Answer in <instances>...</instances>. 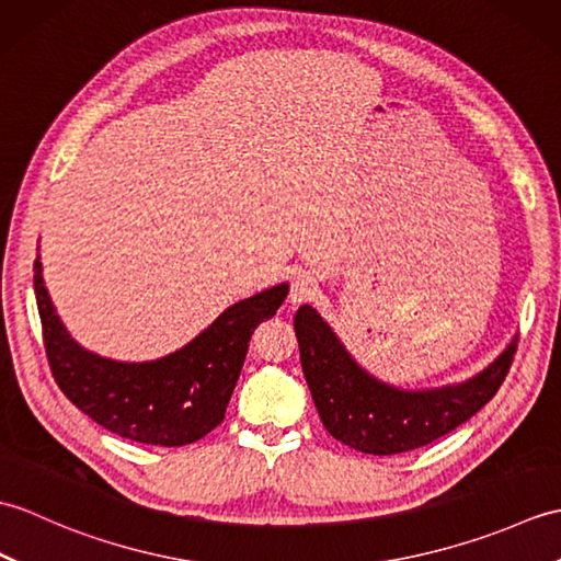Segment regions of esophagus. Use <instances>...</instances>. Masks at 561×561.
Returning <instances> with one entry per match:
<instances>
[{
    "label": "esophagus",
    "mask_w": 561,
    "mask_h": 561,
    "mask_svg": "<svg viewBox=\"0 0 561 561\" xmlns=\"http://www.w3.org/2000/svg\"><path fill=\"white\" fill-rule=\"evenodd\" d=\"M318 291V279L313 277L311 272H299L291 282V291H289V301L296 304H304L311 299V296Z\"/></svg>",
    "instance_id": "1"
}]
</instances>
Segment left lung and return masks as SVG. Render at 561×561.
<instances>
[{
    "label": "left lung",
    "mask_w": 561,
    "mask_h": 561,
    "mask_svg": "<svg viewBox=\"0 0 561 561\" xmlns=\"http://www.w3.org/2000/svg\"><path fill=\"white\" fill-rule=\"evenodd\" d=\"M294 330L320 420L344 446L371 456L422 448L468 422L502 388L518 347L514 337L484 371L465 383L400 390L366 374L316 308L301 306Z\"/></svg>",
    "instance_id": "1"
}]
</instances>
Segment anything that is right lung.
Segmentation results:
<instances>
[{
  "label": "right lung",
  "instance_id": "add662e5",
  "mask_svg": "<svg viewBox=\"0 0 561 561\" xmlns=\"http://www.w3.org/2000/svg\"><path fill=\"white\" fill-rule=\"evenodd\" d=\"M33 272L47 364L59 390L103 428L151 446L195 444L221 424L250 335L289 294V284H277L226 308L183 350L157 362L127 364L79 347L55 313L41 260Z\"/></svg>",
  "mask_w": 561,
  "mask_h": 561
}]
</instances>
